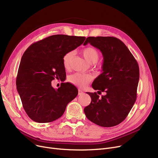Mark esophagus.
<instances>
[{
    "mask_svg": "<svg viewBox=\"0 0 158 158\" xmlns=\"http://www.w3.org/2000/svg\"><path fill=\"white\" fill-rule=\"evenodd\" d=\"M83 93H84V92H83V91H82L81 90H80V89H79V90H78V95H81L83 94Z\"/></svg>",
    "mask_w": 158,
    "mask_h": 158,
    "instance_id": "esophagus-1",
    "label": "esophagus"
}]
</instances>
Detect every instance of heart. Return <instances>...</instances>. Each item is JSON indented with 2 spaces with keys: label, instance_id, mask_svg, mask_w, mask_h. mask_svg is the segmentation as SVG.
Returning a JSON list of instances; mask_svg holds the SVG:
<instances>
[{
  "label": "heart",
  "instance_id": "heart-1",
  "mask_svg": "<svg viewBox=\"0 0 158 158\" xmlns=\"http://www.w3.org/2000/svg\"><path fill=\"white\" fill-rule=\"evenodd\" d=\"M83 54L88 62L94 64L98 62L100 55L99 52L93 47H87L83 50ZM73 56V52H66L63 57V64L65 68H68L70 66V63ZM68 81L72 84L78 87L83 88L86 86L92 80V75L81 73H75L70 75L68 78Z\"/></svg>",
  "mask_w": 158,
  "mask_h": 158
}]
</instances>
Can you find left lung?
<instances>
[{"label": "left lung", "mask_w": 158, "mask_h": 158, "mask_svg": "<svg viewBox=\"0 0 158 158\" xmlns=\"http://www.w3.org/2000/svg\"><path fill=\"white\" fill-rule=\"evenodd\" d=\"M88 43L99 49L103 56L102 73L95 78L92 86L106 95L99 98L96 92H88L91 102L85 108V114L99 126H116L125 119L135 102L139 79L138 62L118 38L89 37L83 45Z\"/></svg>", "instance_id": "8db88e82"}]
</instances>
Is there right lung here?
Returning a JSON list of instances; mask_svg holds the SVG:
<instances>
[{"mask_svg":"<svg viewBox=\"0 0 158 158\" xmlns=\"http://www.w3.org/2000/svg\"><path fill=\"white\" fill-rule=\"evenodd\" d=\"M86 37L54 35L30 45L20 60L16 80L17 92L27 115L37 123L60 118L67 105L78 94L70 83L55 89L52 81L66 76L64 55L83 43Z\"/></svg>","mask_w":158,"mask_h":158,"instance_id":"right-lung-1","label":"right lung"}]
</instances>
